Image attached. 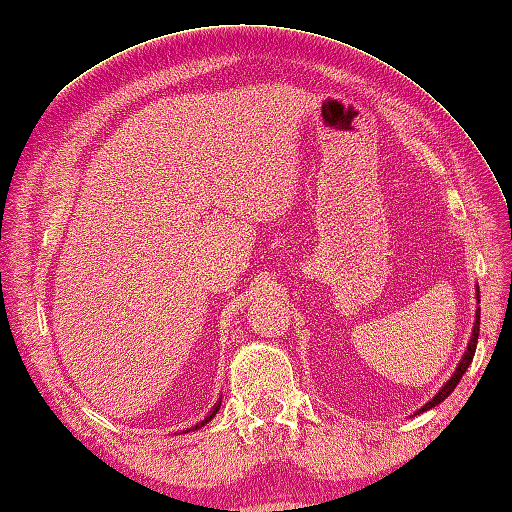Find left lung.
<instances>
[{
	"label": "left lung",
	"instance_id": "1",
	"mask_svg": "<svg viewBox=\"0 0 512 512\" xmlns=\"http://www.w3.org/2000/svg\"><path fill=\"white\" fill-rule=\"evenodd\" d=\"M476 301L480 303V294H478V288H476ZM478 331H480V307H476V316H474V329H472V335H470V342H468V348H466V352H463V356H461V361H459V365H457V369L453 371V376L446 380V384L442 386V389L433 395V399H429L425 406H421L418 408L414 414H421V412H427V410H431V408H436L438 404H442V401L451 395L453 391H455V386L459 384V380H461V376L466 374V369L470 367V363H472V359H474V352H476V344H478Z\"/></svg>",
	"mask_w": 512,
	"mask_h": 512
}]
</instances>
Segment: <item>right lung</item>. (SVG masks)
Instances as JSON below:
<instances>
[{"label": "right lung", "mask_w": 512, "mask_h": 512, "mask_svg": "<svg viewBox=\"0 0 512 512\" xmlns=\"http://www.w3.org/2000/svg\"><path fill=\"white\" fill-rule=\"evenodd\" d=\"M220 406H222V397H220V401H218V404H215L213 408H211V412L203 418V421H200V423H196L194 427H190V429H185V431H196V429H200V427H205L209 421H211V418L215 416V414H218L220 412Z\"/></svg>", "instance_id": "obj_1"}]
</instances>
